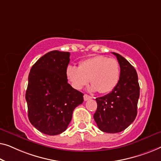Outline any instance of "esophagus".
I'll list each match as a JSON object with an SVG mask.
<instances>
[{
	"label": "esophagus",
	"instance_id": "1",
	"mask_svg": "<svg viewBox=\"0 0 161 161\" xmlns=\"http://www.w3.org/2000/svg\"><path fill=\"white\" fill-rule=\"evenodd\" d=\"M91 98H92L91 96H88V95H87V94L84 95V100H85V101H87V100H89V99H91Z\"/></svg>",
	"mask_w": 161,
	"mask_h": 161
}]
</instances>
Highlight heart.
<instances>
[{
    "label": "heart",
    "mask_w": 161,
    "mask_h": 161,
    "mask_svg": "<svg viewBox=\"0 0 161 161\" xmlns=\"http://www.w3.org/2000/svg\"><path fill=\"white\" fill-rule=\"evenodd\" d=\"M65 76L71 85L76 90H81L90 82V90L100 93L112 91L119 82L120 68L115 58L103 55L93 56L80 63L79 67L69 65Z\"/></svg>",
    "instance_id": "heart-1"
}]
</instances>
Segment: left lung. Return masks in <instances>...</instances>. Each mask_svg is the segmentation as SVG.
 <instances>
[{
	"mask_svg": "<svg viewBox=\"0 0 161 161\" xmlns=\"http://www.w3.org/2000/svg\"><path fill=\"white\" fill-rule=\"evenodd\" d=\"M112 53L120 67L119 82L112 92L96 99L98 106L93 115L98 128L110 133L121 132L134 121L140 92L136 69L123 56Z\"/></svg>",
	"mask_w": 161,
	"mask_h": 161,
	"instance_id": "obj_1",
	"label": "left lung"
}]
</instances>
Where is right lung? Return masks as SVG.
I'll use <instances>...</instances> for the list:
<instances>
[{"label":"right lung","mask_w":161,"mask_h":161,"mask_svg":"<svg viewBox=\"0 0 161 161\" xmlns=\"http://www.w3.org/2000/svg\"><path fill=\"white\" fill-rule=\"evenodd\" d=\"M69 52L51 51L38 59L31 68L25 93L28 118L44 134L64 132L76 106L83 103L84 94L68 83L65 70Z\"/></svg>","instance_id":"add662e5"}]
</instances>
